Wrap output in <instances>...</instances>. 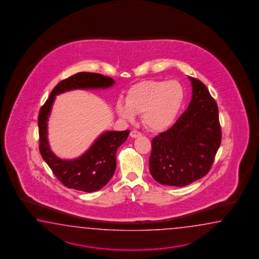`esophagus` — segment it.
I'll use <instances>...</instances> for the list:
<instances>
[{
	"instance_id": "34e87169",
	"label": "esophagus",
	"mask_w": 259,
	"mask_h": 259,
	"mask_svg": "<svg viewBox=\"0 0 259 259\" xmlns=\"http://www.w3.org/2000/svg\"><path fill=\"white\" fill-rule=\"evenodd\" d=\"M130 135H131V137L132 138H138L141 137L143 134H142L141 132H138V131H132Z\"/></svg>"
}]
</instances>
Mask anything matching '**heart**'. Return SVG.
Here are the masks:
<instances>
[{"instance_id":"heart-1","label":"heart","mask_w":259,"mask_h":259,"mask_svg":"<svg viewBox=\"0 0 259 259\" xmlns=\"http://www.w3.org/2000/svg\"><path fill=\"white\" fill-rule=\"evenodd\" d=\"M183 98V88L177 80H143L128 89L125 104L118 101L116 111L127 121H133L135 114L143 113L145 126L154 132H161L172 125Z\"/></svg>"}]
</instances>
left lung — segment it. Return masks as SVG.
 <instances>
[{"instance_id":"obj_1","label":"left lung","mask_w":259,"mask_h":259,"mask_svg":"<svg viewBox=\"0 0 259 259\" xmlns=\"http://www.w3.org/2000/svg\"><path fill=\"white\" fill-rule=\"evenodd\" d=\"M193 87L186 111L152 141L150 172L156 182L183 187L205 176L221 143L219 108L204 83L189 77Z\"/></svg>"}]
</instances>
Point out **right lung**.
I'll use <instances>...</instances> for the list:
<instances>
[{"mask_svg":"<svg viewBox=\"0 0 259 259\" xmlns=\"http://www.w3.org/2000/svg\"><path fill=\"white\" fill-rule=\"evenodd\" d=\"M114 84L115 80L112 77L98 73L79 72L58 83L39 110V153L55 177L66 187L93 193L106 185L116 170V150L126 142L130 131L105 132L79 157L61 159L52 152L47 136V122L55 96L77 89H107Z\"/></svg>","mask_w":259,"mask_h":259,"instance_id":"add662e5","label":"right lung"}]
</instances>
